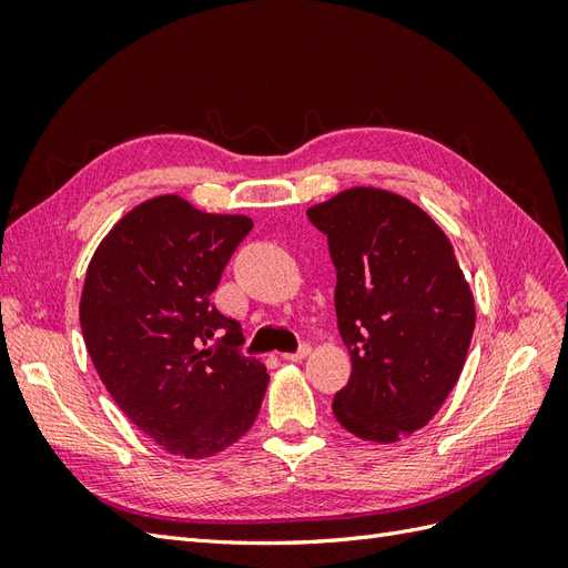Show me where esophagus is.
<instances>
[{"label":"esophagus","mask_w":568,"mask_h":568,"mask_svg":"<svg viewBox=\"0 0 568 568\" xmlns=\"http://www.w3.org/2000/svg\"><path fill=\"white\" fill-rule=\"evenodd\" d=\"M307 355H311V346H307V343H303V346L296 353H284L282 357L286 359V363H301V359H305Z\"/></svg>","instance_id":"1"}]
</instances>
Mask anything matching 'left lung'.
<instances>
[{
  "label": "left lung",
  "mask_w": 568,
  "mask_h": 568,
  "mask_svg": "<svg viewBox=\"0 0 568 568\" xmlns=\"http://www.w3.org/2000/svg\"><path fill=\"white\" fill-rule=\"evenodd\" d=\"M307 217L329 242L353 363L334 417L363 440H400L432 422L459 379L476 324L471 288L450 239L400 194L353 186Z\"/></svg>",
  "instance_id": "1"
}]
</instances>
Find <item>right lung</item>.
Listing matches in <instances>:
<instances>
[{
	"label": "right lung",
	"mask_w": 568,
	"mask_h": 568,
	"mask_svg": "<svg viewBox=\"0 0 568 568\" xmlns=\"http://www.w3.org/2000/svg\"><path fill=\"white\" fill-rule=\"evenodd\" d=\"M251 227L165 194L120 217L88 267L80 326L99 379L170 455L213 457L261 412L270 374L234 348L242 324L211 303ZM215 333L223 341L205 349Z\"/></svg>",
	"instance_id": "right-lung-1"
}]
</instances>
